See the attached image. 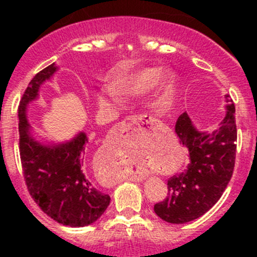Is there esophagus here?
<instances>
[{
  "label": "esophagus",
  "mask_w": 257,
  "mask_h": 257,
  "mask_svg": "<svg viewBox=\"0 0 257 257\" xmlns=\"http://www.w3.org/2000/svg\"><path fill=\"white\" fill-rule=\"evenodd\" d=\"M157 125V119L153 116L147 115V114H141V115H132L124 119L120 123L121 131H129L132 128H141L143 131H150L152 128ZM136 180H142L143 177L141 175H136Z\"/></svg>",
  "instance_id": "1"
}]
</instances>
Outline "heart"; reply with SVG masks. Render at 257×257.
Listing matches in <instances>:
<instances>
[{"instance_id": "obj_1", "label": "heart", "mask_w": 257, "mask_h": 257, "mask_svg": "<svg viewBox=\"0 0 257 257\" xmlns=\"http://www.w3.org/2000/svg\"><path fill=\"white\" fill-rule=\"evenodd\" d=\"M162 71L159 68H143L133 72L131 74L120 77L113 83V89H105L98 95L99 105L105 108L115 107L119 104V95L141 94L154 87L158 83V89L160 93H167L172 88V80L169 77H162ZM160 82H158L157 80Z\"/></svg>"}]
</instances>
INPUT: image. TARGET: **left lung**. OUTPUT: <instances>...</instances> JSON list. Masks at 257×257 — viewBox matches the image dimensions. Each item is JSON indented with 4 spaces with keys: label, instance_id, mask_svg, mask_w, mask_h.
Segmentation results:
<instances>
[{
    "label": "left lung",
    "instance_id": "left-lung-1",
    "mask_svg": "<svg viewBox=\"0 0 257 257\" xmlns=\"http://www.w3.org/2000/svg\"><path fill=\"white\" fill-rule=\"evenodd\" d=\"M227 112L220 128L200 133L184 112L175 124L179 143L189 152L186 169L168 179V196L154 205L160 219L172 224L191 221L216 204L232 177L236 158L235 105L226 94Z\"/></svg>",
    "mask_w": 257,
    "mask_h": 257
}]
</instances>
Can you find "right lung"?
Returning <instances> with one entry per match:
<instances>
[{"mask_svg": "<svg viewBox=\"0 0 257 257\" xmlns=\"http://www.w3.org/2000/svg\"><path fill=\"white\" fill-rule=\"evenodd\" d=\"M54 63L38 72L26 88L18 105V132L22 174L30 195L45 214L62 225L82 227L97 221L110 198L94 186L88 175V138L80 133L72 142L47 147L30 134L26 119L28 102L40 85L56 72Z\"/></svg>", "mask_w": 257, "mask_h": 257, "instance_id": "obj_1", "label": "right lung"}]
</instances>
